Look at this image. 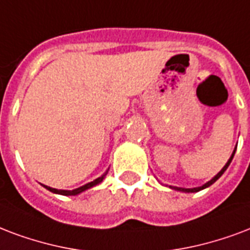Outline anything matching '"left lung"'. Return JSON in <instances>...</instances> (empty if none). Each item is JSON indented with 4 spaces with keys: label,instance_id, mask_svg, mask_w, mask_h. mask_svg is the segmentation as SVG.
Returning <instances> with one entry per match:
<instances>
[{
    "label": "left lung",
    "instance_id": "left-lung-1",
    "mask_svg": "<svg viewBox=\"0 0 250 250\" xmlns=\"http://www.w3.org/2000/svg\"><path fill=\"white\" fill-rule=\"evenodd\" d=\"M236 148H237V146H235V149H233V152H232L231 157H229V160H228V161H227V164H226V165H224V167H223V169H222V170L219 171V173H218V174H216V176H215V177H212V178H211V180H209L208 182H206L205 185H202V186H199V188H177V186H169V188H170L171 190H177V191H182V193H197V191H201V190H203V188H208V186H211V185L214 184V182H216V181H218L219 178H220V177L223 176V173H224V171L227 170V167H229V164H231L232 159H233V156H235Z\"/></svg>",
    "mask_w": 250,
    "mask_h": 250
}]
</instances>
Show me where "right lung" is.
Segmentation results:
<instances>
[{"label": "right lung", "instance_id": "1", "mask_svg": "<svg viewBox=\"0 0 250 250\" xmlns=\"http://www.w3.org/2000/svg\"><path fill=\"white\" fill-rule=\"evenodd\" d=\"M107 171H108V169L104 171L102 176L98 177V178H95L94 181H91V182H89V184L83 185V186H81V188H74V190H59V188H49V186H47V185H42V186L47 188V190H49L51 193L60 194V195H66V197H68V195H79V194L83 193V191H86V190H89V188H94V186H97V185H100L101 182L104 180V177H106V174H107Z\"/></svg>", "mask_w": 250, "mask_h": 250}]
</instances>
